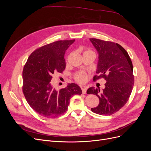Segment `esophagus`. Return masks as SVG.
Instances as JSON below:
<instances>
[{
	"mask_svg": "<svg viewBox=\"0 0 151 151\" xmlns=\"http://www.w3.org/2000/svg\"><path fill=\"white\" fill-rule=\"evenodd\" d=\"M86 90H87V88H86V87H83L82 88V91H83V94H86Z\"/></svg>",
	"mask_w": 151,
	"mask_h": 151,
	"instance_id": "esophagus-1",
	"label": "esophagus"
}]
</instances>
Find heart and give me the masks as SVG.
Here are the masks:
<instances>
[{
	"label": "heart",
	"mask_w": 151,
	"mask_h": 151,
	"mask_svg": "<svg viewBox=\"0 0 151 151\" xmlns=\"http://www.w3.org/2000/svg\"><path fill=\"white\" fill-rule=\"evenodd\" d=\"M86 52L93 53L92 51H91V50H88V51H86ZM74 79L77 82H78L79 83H84L87 79H88V74L84 72H78L75 74Z\"/></svg>",
	"instance_id": "obj_1"
}]
</instances>
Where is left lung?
Segmentation results:
<instances>
[{
  "instance_id": "obj_1",
  "label": "left lung",
  "mask_w": 151,
  "mask_h": 151,
  "mask_svg": "<svg viewBox=\"0 0 151 151\" xmlns=\"http://www.w3.org/2000/svg\"><path fill=\"white\" fill-rule=\"evenodd\" d=\"M98 53V62L94 81L103 77L106 80L102 91L91 87L87 94L99 98L98 106L91 108L101 115H111L127 103L134 84L133 65L127 52L121 45L111 42L90 38Z\"/></svg>"
}]
</instances>
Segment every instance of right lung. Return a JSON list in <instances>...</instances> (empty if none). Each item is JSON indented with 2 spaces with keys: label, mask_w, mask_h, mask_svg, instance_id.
<instances>
[{
  "label": "right lung",
  "mask_w": 151,
  "mask_h": 151,
  "mask_svg": "<svg viewBox=\"0 0 151 151\" xmlns=\"http://www.w3.org/2000/svg\"><path fill=\"white\" fill-rule=\"evenodd\" d=\"M75 40H60L40 47L32 53L22 71V91L29 106L39 115L55 118L64 113L73 95L81 94L74 83L57 91L51 84L52 76L65 68L64 55Z\"/></svg>",
  "instance_id": "1"
}]
</instances>
